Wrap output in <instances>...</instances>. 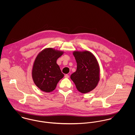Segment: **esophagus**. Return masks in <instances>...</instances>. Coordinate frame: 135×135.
Segmentation results:
<instances>
[{
    "instance_id": "34e87169",
    "label": "esophagus",
    "mask_w": 135,
    "mask_h": 135,
    "mask_svg": "<svg viewBox=\"0 0 135 135\" xmlns=\"http://www.w3.org/2000/svg\"><path fill=\"white\" fill-rule=\"evenodd\" d=\"M64 77H65V78H69V75H68V74H66V75H65V76H64Z\"/></svg>"
}]
</instances>
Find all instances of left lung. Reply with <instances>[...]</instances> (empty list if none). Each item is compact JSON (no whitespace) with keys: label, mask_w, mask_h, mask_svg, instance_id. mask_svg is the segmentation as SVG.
<instances>
[{"label":"left lung","mask_w":135,"mask_h":135,"mask_svg":"<svg viewBox=\"0 0 135 135\" xmlns=\"http://www.w3.org/2000/svg\"><path fill=\"white\" fill-rule=\"evenodd\" d=\"M77 69L72 74L71 79L77 90L85 94L93 90L99 81V66L94 55L88 51H74Z\"/></svg>","instance_id":"8db88e82"}]
</instances>
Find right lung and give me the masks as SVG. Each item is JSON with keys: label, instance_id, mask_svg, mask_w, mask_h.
<instances>
[{"label": "right lung", "instance_id": "1", "mask_svg": "<svg viewBox=\"0 0 135 135\" xmlns=\"http://www.w3.org/2000/svg\"><path fill=\"white\" fill-rule=\"evenodd\" d=\"M63 53L49 48L41 51L37 56L33 67L32 77L41 90L46 93L52 91L64 76L57 64V60Z\"/></svg>", "mask_w": 135, "mask_h": 135}]
</instances>
